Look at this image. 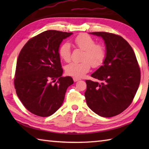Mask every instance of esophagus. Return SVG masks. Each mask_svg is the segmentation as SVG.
Wrapping results in <instances>:
<instances>
[{
  "mask_svg": "<svg viewBox=\"0 0 149 149\" xmlns=\"http://www.w3.org/2000/svg\"><path fill=\"white\" fill-rule=\"evenodd\" d=\"M73 79H74L75 82H76V81H77L79 80V79H78V78H76V77H73Z\"/></svg>",
  "mask_w": 149,
  "mask_h": 149,
  "instance_id": "34e87169",
  "label": "esophagus"
}]
</instances>
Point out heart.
I'll return each instance as SVG.
<instances>
[{"instance_id":"b5f03b06","label":"heart","mask_w":149,"mask_h":149,"mask_svg":"<svg viewBox=\"0 0 149 149\" xmlns=\"http://www.w3.org/2000/svg\"><path fill=\"white\" fill-rule=\"evenodd\" d=\"M74 43L80 49L84 50L82 62H72L65 67V73L74 77L81 78L89 71L91 65L99 67L104 62L106 52L104 46L96 44L91 37L88 35L81 34L74 40ZM60 58L65 62H69L71 54L70 45L64 42L60 46L58 50Z\"/></svg>"}]
</instances>
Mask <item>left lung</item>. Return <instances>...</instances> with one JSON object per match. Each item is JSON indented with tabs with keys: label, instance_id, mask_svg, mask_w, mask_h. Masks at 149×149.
<instances>
[{
	"label": "left lung",
	"instance_id": "1",
	"mask_svg": "<svg viewBox=\"0 0 149 149\" xmlns=\"http://www.w3.org/2000/svg\"><path fill=\"white\" fill-rule=\"evenodd\" d=\"M90 34L102 37L106 47L103 65L86 80L87 106L100 116L122 113L131 104L139 86L140 69L132 47L120 35L107 32Z\"/></svg>",
	"mask_w": 149,
	"mask_h": 149
}]
</instances>
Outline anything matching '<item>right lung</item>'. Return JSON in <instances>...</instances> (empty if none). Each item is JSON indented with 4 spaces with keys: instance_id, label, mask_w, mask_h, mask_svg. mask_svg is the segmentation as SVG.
I'll use <instances>...</instances> for the list:
<instances>
[{
    "instance_id": "add662e5",
    "label": "right lung",
    "mask_w": 149,
    "mask_h": 149,
    "mask_svg": "<svg viewBox=\"0 0 149 149\" xmlns=\"http://www.w3.org/2000/svg\"><path fill=\"white\" fill-rule=\"evenodd\" d=\"M72 34L45 31L29 40L19 52L15 89L22 104L35 115L47 117L56 112L64 102L68 87L74 84L71 77L62 76L58 53L63 39ZM52 80L56 83L52 84Z\"/></svg>"
}]
</instances>
